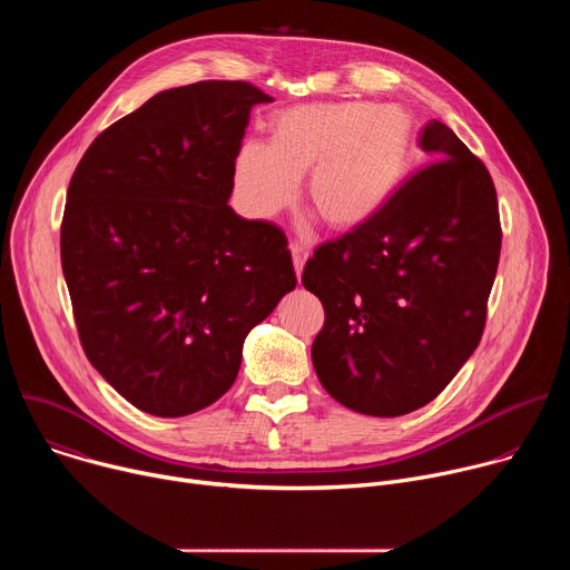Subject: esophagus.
I'll return each mask as SVG.
<instances>
[{
    "instance_id": "obj_1",
    "label": "esophagus",
    "mask_w": 570,
    "mask_h": 570,
    "mask_svg": "<svg viewBox=\"0 0 570 570\" xmlns=\"http://www.w3.org/2000/svg\"><path fill=\"white\" fill-rule=\"evenodd\" d=\"M291 255H293V266H295V275L302 277V271H304V264L308 259V253L306 248L302 246V243H291Z\"/></svg>"
}]
</instances>
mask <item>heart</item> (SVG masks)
<instances>
[{"instance_id": "heart-1", "label": "heart", "mask_w": 570, "mask_h": 570, "mask_svg": "<svg viewBox=\"0 0 570 570\" xmlns=\"http://www.w3.org/2000/svg\"><path fill=\"white\" fill-rule=\"evenodd\" d=\"M413 115L365 101L299 104L271 119V141H246L234 159V189L255 218H273L299 191L336 232L367 225L411 165Z\"/></svg>"}]
</instances>
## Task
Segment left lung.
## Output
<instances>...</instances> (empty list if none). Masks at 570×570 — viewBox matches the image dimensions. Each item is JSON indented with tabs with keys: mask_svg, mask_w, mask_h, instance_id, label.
I'll return each instance as SVG.
<instances>
[{
	"mask_svg": "<svg viewBox=\"0 0 570 570\" xmlns=\"http://www.w3.org/2000/svg\"><path fill=\"white\" fill-rule=\"evenodd\" d=\"M420 148L435 165L367 225L320 246L302 273L324 306L315 374L345 409L372 417L422 409L469 361L501 257L490 171L438 119Z\"/></svg>",
	"mask_w": 570,
	"mask_h": 570,
	"instance_id": "left-lung-1",
	"label": "left lung"
}]
</instances>
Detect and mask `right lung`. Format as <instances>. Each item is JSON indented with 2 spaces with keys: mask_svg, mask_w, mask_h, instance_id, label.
<instances>
[{
  "mask_svg": "<svg viewBox=\"0 0 570 570\" xmlns=\"http://www.w3.org/2000/svg\"><path fill=\"white\" fill-rule=\"evenodd\" d=\"M243 80L148 99L71 176L60 262L80 345L135 409L185 417L234 383L243 341L297 284L286 236L229 205L257 104Z\"/></svg>",
  "mask_w": 570,
  "mask_h": 570,
  "instance_id": "right-lung-1",
  "label": "right lung"
}]
</instances>
